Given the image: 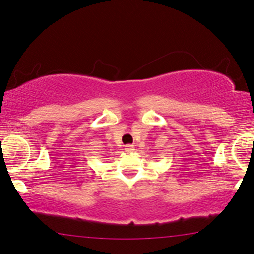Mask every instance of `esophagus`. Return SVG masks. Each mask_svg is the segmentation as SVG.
<instances>
[{
	"label": "esophagus",
	"mask_w": 254,
	"mask_h": 254,
	"mask_svg": "<svg viewBox=\"0 0 254 254\" xmlns=\"http://www.w3.org/2000/svg\"><path fill=\"white\" fill-rule=\"evenodd\" d=\"M125 151H126V152H133V151H134V146H133V145H126V146H125Z\"/></svg>",
	"instance_id": "34e87169"
}]
</instances>
